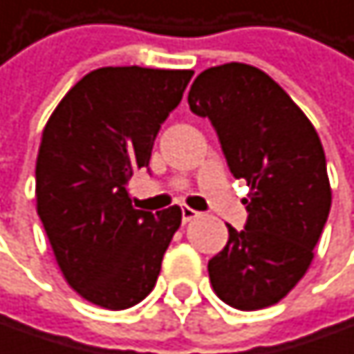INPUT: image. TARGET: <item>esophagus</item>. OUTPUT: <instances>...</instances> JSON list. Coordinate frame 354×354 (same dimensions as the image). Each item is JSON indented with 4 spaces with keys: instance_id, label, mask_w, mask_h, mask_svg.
<instances>
[{
    "instance_id": "1",
    "label": "esophagus",
    "mask_w": 354,
    "mask_h": 354,
    "mask_svg": "<svg viewBox=\"0 0 354 354\" xmlns=\"http://www.w3.org/2000/svg\"><path fill=\"white\" fill-rule=\"evenodd\" d=\"M181 216H183V222L187 224V222H192V220H196L199 216V212H196V209H192V207H181Z\"/></svg>"
}]
</instances>
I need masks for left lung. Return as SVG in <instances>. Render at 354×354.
Wrapping results in <instances>:
<instances>
[{
	"mask_svg": "<svg viewBox=\"0 0 354 354\" xmlns=\"http://www.w3.org/2000/svg\"><path fill=\"white\" fill-rule=\"evenodd\" d=\"M189 108L209 118L230 173L250 187L246 226L207 263L216 295L244 312L283 299L306 275L330 212L320 136L265 71L226 63L199 73Z\"/></svg>",
	"mask_w": 354,
	"mask_h": 354,
	"instance_id": "left-lung-1",
	"label": "left lung"
}]
</instances>
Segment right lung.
<instances>
[{
    "label": "right lung",
    "mask_w": 354,
    "mask_h": 354,
    "mask_svg": "<svg viewBox=\"0 0 354 354\" xmlns=\"http://www.w3.org/2000/svg\"><path fill=\"white\" fill-rule=\"evenodd\" d=\"M194 71L104 66L68 89L36 158V209L57 265L83 299L126 310L156 283L181 207H132L130 177L149 167L160 124Z\"/></svg>",
    "instance_id": "obj_1"
}]
</instances>
